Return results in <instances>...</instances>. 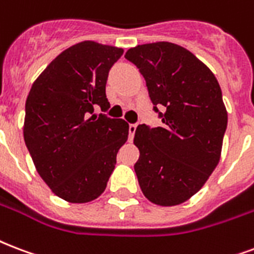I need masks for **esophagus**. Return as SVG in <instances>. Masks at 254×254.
Wrapping results in <instances>:
<instances>
[{
    "label": "esophagus",
    "instance_id": "34e87169",
    "mask_svg": "<svg viewBox=\"0 0 254 254\" xmlns=\"http://www.w3.org/2000/svg\"><path fill=\"white\" fill-rule=\"evenodd\" d=\"M135 129H137V124H129V140H133L134 137Z\"/></svg>",
    "mask_w": 254,
    "mask_h": 254
}]
</instances>
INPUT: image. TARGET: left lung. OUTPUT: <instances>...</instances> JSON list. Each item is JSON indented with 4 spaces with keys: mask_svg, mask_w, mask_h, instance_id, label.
<instances>
[{
    "mask_svg": "<svg viewBox=\"0 0 254 254\" xmlns=\"http://www.w3.org/2000/svg\"><path fill=\"white\" fill-rule=\"evenodd\" d=\"M125 58L144 75L153 110L162 121L161 127L142 124L135 129L141 190L153 204H183L220 161L228 124L221 88L205 64L172 42L135 46Z\"/></svg>",
    "mask_w": 254,
    "mask_h": 254,
    "instance_id": "8db88e82",
    "label": "left lung"
}]
</instances>
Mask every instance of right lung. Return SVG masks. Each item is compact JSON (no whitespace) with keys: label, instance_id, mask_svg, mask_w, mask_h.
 <instances>
[{"label":"right lung","instance_id":"right-lung-1","mask_svg":"<svg viewBox=\"0 0 254 254\" xmlns=\"http://www.w3.org/2000/svg\"><path fill=\"white\" fill-rule=\"evenodd\" d=\"M124 50L84 41L58 54L34 81L25 104L24 140L56 196L84 204L105 190L129 125L105 114L110 67Z\"/></svg>","mask_w":254,"mask_h":254}]
</instances>
